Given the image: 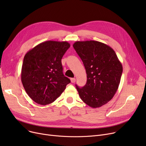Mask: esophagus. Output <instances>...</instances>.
<instances>
[{
  "label": "esophagus",
  "mask_w": 146,
  "mask_h": 146,
  "mask_svg": "<svg viewBox=\"0 0 146 146\" xmlns=\"http://www.w3.org/2000/svg\"><path fill=\"white\" fill-rule=\"evenodd\" d=\"M70 80H71L72 83H74L76 82V79L75 78H71Z\"/></svg>",
  "instance_id": "esophagus-1"
}]
</instances>
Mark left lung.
I'll return each instance as SVG.
<instances>
[{
    "label": "left lung",
    "mask_w": 146,
    "mask_h": 146,
    "mask_svg": "<svg viewBox=\"0 0 146 146\" xmlns=\"http://www.w3.org/2000/svg\"><path fill=\"white\" fill-rule=\"evenodd\" d=\"M73 46L87 74L85 86L76 85L79 95L92 108L101 107L111 101L117 91L122 64L114 50L104 43L92 40L76 41Z\"/></svg>",
    "instance_id": "obj_1"
}]
</instances>
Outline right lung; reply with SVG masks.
<instances>
[{"instance_id": "1", "label": "right lung", "mask_w": 146, "mask_h": 146, "mask_svg": "<svg viewBox=\"0 0 146 146\" xmlns=\"http://www.w3.org/2000/svg\"><path fill=\"white\" fill-rule=\"evenodd\" d=\"M70 47L67 41H47L25 55L21 81L27 94L42 105L54 101L70 80L63 73L61 58Z\"/></svg>"}]
</instances>
